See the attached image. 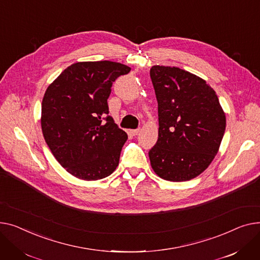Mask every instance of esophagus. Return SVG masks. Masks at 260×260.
Here are the masks:
<instances>
[{
  "mask_svg": "<svg viewBox=\"0 0 260 260\" xmlns=\"http://www.w3.org/2000/svg\"><path fill=\"white\" fill-rule=\"evenodd\" d=\"M141 132V129L139 128V129H134V130H130L129 131V133L131 134V135H133V136H135V135H137V134H139Z\"/></svg>",
  "mask_w": 260,
  "mask_h": 260,
  "instance_id": "34e87169",
  "label": "esophagus"
}]
</instances>
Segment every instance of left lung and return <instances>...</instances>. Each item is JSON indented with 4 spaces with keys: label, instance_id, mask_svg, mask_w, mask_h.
Segmentation results:
<instances>
[{
    "label": "left lung",
    "instance_id": "obj_1",
    "mask_svg": "<svg viewBox=\"0 0 260 260\" xmlns=\"http://www.w3.org/2000/svg\"><path fill=\"white\" fill-rule=\"evenodd\" d=\"M158 104V140L149 151L153 171L170 181L190 180L214 159L225 130L216 92L200 76L169 66L150 69Z\"/></svg>",
    "mask_w": 260,
    "mask_h": 260
}]
</instances>
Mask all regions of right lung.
I'll return each mask as SVG.
<instances>
[{
    "instance_id": "obj_1",
    "label": "right lung",
    "mask_w": 260,
    "mask_h": 260,
    "mask_svg": "<svg viewBox=\"0 0 260 260\" xmlns=\"http://www.w3.org/2000/svg\"><path fill=\"white\" fill-rule=\"evenodd\" d=\"M130 67L110 60L79 62L48 86L42 102L41 126L46 144L65 170L98 180L116 169L127 133L109 116L113 82Z\"/></svg>"
}]
</instances>
